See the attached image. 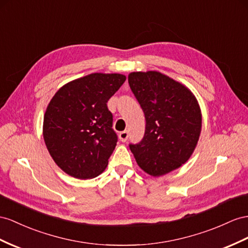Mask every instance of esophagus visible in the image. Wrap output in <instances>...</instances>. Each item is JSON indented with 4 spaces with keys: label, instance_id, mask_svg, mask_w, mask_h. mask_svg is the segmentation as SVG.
Returning a JSON list of instances; mask_svg holds the SVG:
<instances>
[{
    "label": "esophagus",
    "instance_id": "obj_1",
    "mask_svg": "<svg viewBox=\"0 0 248 248\" xmlns=\"http://www.w3.org/2000/svg\"><path fill=\"white\" fill-rule=\"evenodd\" d=\"M118 137H119V140H120V141H122V142H125L126 140H128V138H129V132H128V131L120 132Z\"/></svg>",
    "mask_w": 248,
    "mask_h": 248
}]
</instances>
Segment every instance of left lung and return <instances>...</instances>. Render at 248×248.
Wrapping results in <instances>:
<instances>
[{
	"mask_svg": "<svg viewBox=\"0 0 248 248\" xmlns=\"http://www.w3.org/2000/svg\"><path fill=\"white\" fill-rule=\"evenodd\" d=\"M129 85L144 114L145 132L131 152L143 172L160 177L185 164L198 143L202 114L194 93L159 71L131 72Z\"/></svg>",
	"mask_w": 248,
	"mask_h": 248,
	"instance_id": "1",
	"label": "left lung"
}]
</instances>
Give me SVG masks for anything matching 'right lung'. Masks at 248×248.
Returning <instances> with one entry per match:
<instances>
[{
	"instance_id": "add662e5",
	"label": "right lung",
	"mask_w": 248,
	"mask_h": 248,
	"mask_svg": "<svg viewBox=\"0 0 248 248\" xmlns=\"http://www.w3.org/2000/svg\"><path fill=\"white\" fill-rule=\"evenodd\" d=\"M125 78L119 73L88 74L67 82L50 100L44 141L56 166L69 176L91 179L106 170L117 142L107 103Z\"/></svg>"
}]
</instances>
